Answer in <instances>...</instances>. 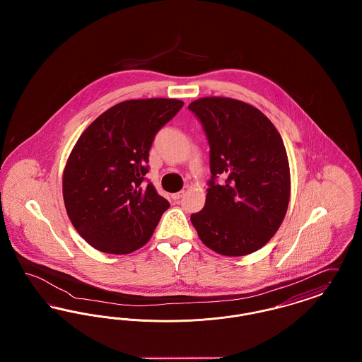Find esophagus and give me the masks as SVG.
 <instances>
[{
	"label": "esophagus",
	"instance_id": "esophagus-1",
	"mask_svg": "<svg viewBox=\"0 0 362 362\" xmlns=\"http://www.w3.org/2000/svg\"><path fill=\"white\" fill-rule=\"evenodd\" d=\"M183 195H185V189H182V191H179V192H175V194H173V201H179Z\"/></svg>",
	"mask_w": 362,
	"mask_h": 362
}]
</instances>
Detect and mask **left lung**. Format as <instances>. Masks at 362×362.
<instances>
[{
	"label": "left lung",
	"mask_w": 362,
	"mask_h": 362,
	"mask_svg": "<svg viewBox=\"0 0 362 362\" xmlns=\"http://www.w3.org/2000/svg\"><path fill=\"white\" fill-rule=\"evenodd\" d=\"M189 110L206 133L211 173L205 206L191 223L217 254H252L276 235L289 205L284 141L263 112L240 100L202 98ZM218 175L226 177L223 185L215 183Z\"/></svg>",
	"instance_id": "obj_1"
}]
</instances>
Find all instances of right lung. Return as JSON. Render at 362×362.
<instances>
[{
    "instance_id": "1",
    "label": "right lung",
    "mask_w": 362,
    "mask_h": 362,
    "mask_svg": "<svg viewBox=\"0 0 362 362\" xmlns=\"http://www.w3.org/2000/svg\"><path fill=\"white\" fill-rule=\"evenodd\" d=\"M183 104L126 100L104 111L77 139L64 170V202L71 224L93 248L124 255L152 238L170 202L152 183L144 185L149 149Z\"/></svg>"
}]
</instances>
